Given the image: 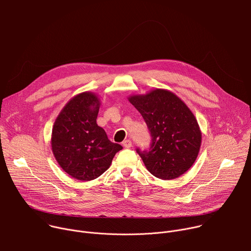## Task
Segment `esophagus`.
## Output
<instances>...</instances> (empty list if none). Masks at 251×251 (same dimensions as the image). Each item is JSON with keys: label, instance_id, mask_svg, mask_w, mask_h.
I'll list each match as a JSON object with an SVG mask.
<instances>
[{"label": "esophagus", "instance_id": "obj_1", "mask_svg": "<svg viewBox=\"0 0 251 251\" xmlns=\"http://www.w3.org/2000/svg\"><path fill=\"white\" fill-rule=\"evenodd\" d=\"M123 146H124L125 148H131V147H132V142H131V140H125V141L123 142Z\"/></svg>", "mask_w": 251, "mask_h": 251}]
</instances>
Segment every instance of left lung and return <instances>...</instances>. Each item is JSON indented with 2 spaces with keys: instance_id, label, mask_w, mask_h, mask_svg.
Here are the masks:
<instances>
[{
  "instance_id": "obj_1",
  "label": "left lung",
  "mask_w": 251,
  "mask_h": 251,
  "mask_svg": "<svg viewBox=\"0 0 251 251\" xmlns=\"http://www.w3.org/2000/svg\"><path fill=\"white\" fill-rule=\"evenodd\" d=\"M152 136L149 151L137 153L147 170L162 180H174L195 163L201 144L198 121L186 103L167 89L128 97Z\"/></svg>"
}]
</instances>
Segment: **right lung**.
Returning a JSON list of instances; mask_svg holds the SVG:
<instances>
[{
	"instance_id": "obj_1",
	"label": "right lung",
	"mask_w": 251,
	"mask_h": 251,
	"mask_svg": "<svg viewBox=\"0 0 251 251\" xmlns=\"http://www.w3.org/2000/svg\"><path fill=\"white\" fill-rule=\"evenodd\" d=\"M100 99L90 91L71 98L56 117L51 150L61 169L79 181L101 176L122 146L112 143L96 119Z\"/></svg>"
}]
</instances>
